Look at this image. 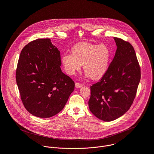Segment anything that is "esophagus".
Listing matches in <instances>:
<instances>
[{
	"mask_svg": "<svg viewBox=\"0 0 154 154\" xmlns=\"http://www.w3.org/2000/svg\"><path fill=\"white\" fill-rule=\"evenodd\" d=\"M82 86H83V85L80 84V83H75V88H81Z\"/></svg>",
	"mask_w": 154,
	"mask_h": 154,
	"instance_id": "obj_1",
	"label": "esophagus"
}]
</instances>
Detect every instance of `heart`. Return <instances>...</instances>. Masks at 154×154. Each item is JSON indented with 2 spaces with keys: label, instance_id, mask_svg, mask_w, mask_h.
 <instances>
[{
  "label": "heart",
  "instance_id": "heart-1",
  "mask_svg": "<svg viewBox=\"0 0 154 154\" xmlns=\"http://www.w3.org/2000/svg\"><path fill=\"white\" fill-rule=\"evenodd\" d=\"M110 58L111 52L107 46L80 42L73 47L71 54L63 55L61 62L69 75L79 71L83 64L86 77L91 76L94 80H99L106 72Z\"/></svg>",
  "mask_w": 154,
  "mask_h": 154
}]
</instances>
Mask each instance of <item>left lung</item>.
I'll return each instance as SVG.
<instances>
[{
  "label": "left lung",
  "instance_id": "1",
  "mask_svg": "<svg viewBox=\"0 0 154 154\" xmlns=\"http://www.w3.org/2000/svg\"><path fill=\"white\" fill-rule=\"evenodd\" d=\"M117 49L105 74L91 86V112L103 121L125 114L135 97L141 71L135 50L128 42L114 37Z\"/></svg>",
  "mask_w": 154,
  "mask_h": 154
}]
</instances>
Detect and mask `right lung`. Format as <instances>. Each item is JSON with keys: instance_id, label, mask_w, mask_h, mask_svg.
I'll list each match as a JSON object with an SVG mask.
<instances>
[{"instance_id": "right-lung-1", "label": "right lung", "mask_w": 154, "mask_h": 154, "mask_svg": "<svg viewBox=\"0 0 154 154\" xmlns=\"http://www.w3.org/2000/svg\"><path fill=\"white\" fill-rule=\"evenodd\" d=\"M60 52L49 38L38 39L22 50L16 72L20 98L36 117L61 112L74 90V82L61 70Z\"/></svg>"}]
</instances>
